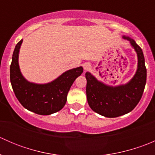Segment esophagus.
Wrapping results in <instances>:
<instances>
[{"label":"esophagus","instance_id":"obj_1","mask_svg":"<svg viewBox=\"0 0 155 155\" xmlns=\"http://www.w3.org/2000/svg\"><path fill=\"white\" fill-rule=\"evenodd\" d=\"M83 67H84V70H87L89 68H91V65L89 64L86 63V64H84Z\"/></svg>","mask_w":155,"mask_h":155}]
</instances>
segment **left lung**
Instances as JSON below:
<instances>
[{"label":"left lung","mask_w":155,"mask_h":155,"mask_svg":"<svg viewBox=\"0 0 155 155\" xmlns=\"http://www.w3.org/2000/svg\"><path fill=\"white\" fill-rule=\"evenodd\" d=\"M122 37L129 40L138 58L137 72L130 82L125 85L110 86L98 81L89 72L85 73L89 107L107 118H115L131 112L140 102L146 83L147 71L143 50L133 39L126 36Z\"/></svg>","instance_id":"left-lung-1"}]
</instances>
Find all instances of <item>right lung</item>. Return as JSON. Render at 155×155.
Returning a JSON list of instances; mask_svg holds the SVG:
<instances>
[{"label":"right lung","instance_id":"obj_1","mask_svg":"<svg viewBox=\"0 0 155 155\" xmlns=\"http://www.w3.org/2000/svg\"><path fill=\"white\" fill-rule=\"evenodd\" d=\"M22 40L15 46L10 65V82L15 97L28 110L48 115L60 111L67 102V96L75 79L83 72L82 67L64 72L46 84H36L26 80L18 65V53Z\"/></svg>","mask_w":155,"mask_h":155}]
</instances>
